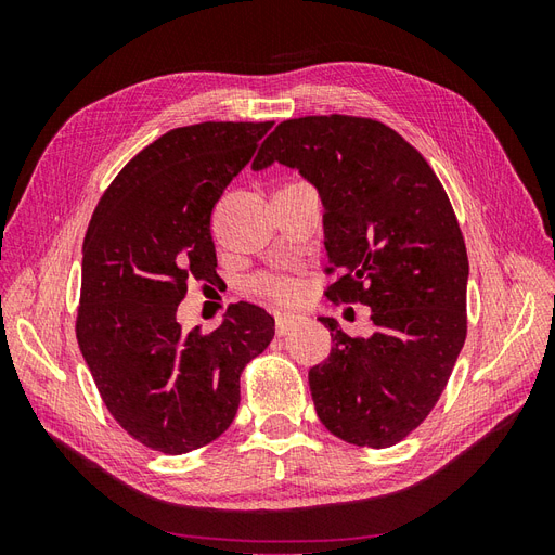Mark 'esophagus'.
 Listing matches in <instances>:
<instances>
[{
	"mask_svg": "<svg viewBox=\"0 0 555 555\" xmlns=\"http://www.w3.org/2000/svg\"><path fill=\"white\" fill-rule=\"evenodd\" d=\"M298 322H300L298 314H289V312L278 314L275 317V333L278 335H287L289 331H294L298 326Z\"/></svg>",
	"mask_w": 555,
	"mask_h": 555,
	"instance_id": "1",
	"label": "esophagus"
}]
</instances>
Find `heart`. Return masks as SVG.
<instances>
[{"mask_svg":"<svg viewBox=\"0 0 555 555\" xmlns=\"http://www.w3.org/2000/svg\"><path fill=\"white\" fill-rule=\"evenodd\" d=\"M249 292L275 304H287L298 296V282L284 273H261L249 280Z\"/></svg>","mask_w":555,"mask_h":555,"instance_id":"heart-1","label":"heart"}]
</instances>
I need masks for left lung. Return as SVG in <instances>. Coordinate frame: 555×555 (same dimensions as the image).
<instances>
[{
	"instance_id": "left-lung-1",
	"label": "left lung",
	"mask_w": 555,
	"mask_h": 555,
	"mask_svg": "<svg viewBox=\"0 0 555 555\" xmlns=\"http://www.w3.org/2000/svg\"><path fill=\"white\" fill-rule=\"evenodd\" d=\"M273 162L310 180L324 204L326 296L373 310L375 333L333 338L310 367L314 410L335 438L393 447L440 400L467 333V251L442 182L398 131L371 117L284 120L251 169Z\"/></svg>"
}]
</instances>
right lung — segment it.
<instances>
[{
  "label": "right lung",
  "mask_w": 555,
  "mask_h": 555,
  "mask_svg": "<svg viewBox=\"0 0 555 555\" xmlns=\"http://www.w3.org/2000/svg\"><path fill=\"white\" fill-rule=\"evenodd\" d=\"M273 122L166 131L115 176L82 241L76 338L104 405L133 440L180 456L210 444L241 405V373L275 319L231 306L210 333L182 331L188 282L217 278L210 215Z\"/></svg>",
  "instance_id": "add662e5"
}]
</instances>
